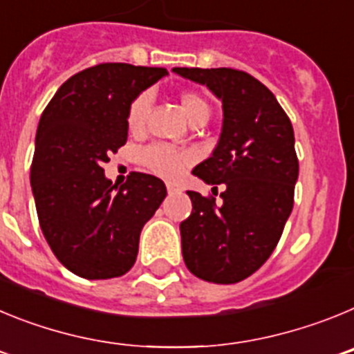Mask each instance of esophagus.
Instances as JSON below:
<instances>
[{
  "label": "esophagus",
  "mask_w": 354,
  "mask_h": 354,
  "mask_svg": "<svg viewBox=\"0 0 354 354\" xmlns=\"http://www.w3.org/2000/svg\"><path fill=\"white\" fill-rule=\"evenodd\" d=\"M167 189L170 195H177V193H183V186L177 183H167Z\"/></svg>",
  "instance_id": "esophagus-1"
}]
</instances>
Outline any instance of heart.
Returning a JSON list of instances; mask_svg holds the SVG:
<instances>
[{
    "instance_id": "heart-1",
    "label": "heart",
    "mask_w": 354,
    "mask_h": 354,
    "mask_svg": "<svg viewBox=\"0 0 354 354\" xmlns=\"http://www.w3.org/2000/svg\"><path fill=\"white\" fill-rule=\"evenodd\" d=\"M150 102H152V97L149 92H142L134 97L129 109H127V126L131 131L142 129L147 115H149ZM180 109L189 122L198 117H209V111H211L207 101L196 92H184L180 95ZM142 161L156 174L165 175V177H175L189 165L192 154L174 149L170 145L158 143V145H150L143 150Z\"/></svg>"
}]
</instances>
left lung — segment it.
Masks as SVG:
<instances>
[{
    "label": "left lung",
    "mask_w": 354,
    "mask_h": 354,
    "mask_svg": "<svg viewBox=\"0 0 354 354\" xmlns=\"http://www.w3.org/2000/svg\"><path fill=\"white\" fill-rule=\"evenodd\" d=\"M221 101L223 126L212 156L193 174L223 186L221 202L187 192L193 211L180 223L183 257L195 277L236 283L264 264L294 204L298 158L289 117L268 86L236 68L175 67Z\"/></svg>",
    "instance_id": "1"
}]
</instances>
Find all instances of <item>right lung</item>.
I'll list each match as a JSON object with an SVG mask.
<instances>
[{
	"label": "right lung",
	"mask_w": 354,
	"mask_h": 354,
	"mask_svg": "<svg viewBox=\"0 0 354 354\" xmlns=\"http://www.w3.org/2000/svg\"><path fill=\"white\" fill-rule=\"evenodd\" d=\"M167 68L101 64L68 77L44 109L31 162V192L42 234L74 274L106 280L126 274L140 232L167 196V186L133 171L126 184L102 165L127 142V109Z\"/></svg>",
	"instance_id": "add662e5"
}]
</instances>
